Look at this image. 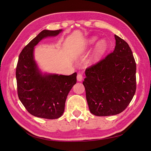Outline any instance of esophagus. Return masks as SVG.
<instances>
[{
	"label": "esophagus",
	"mask_w": 151,
	"mask_h": 151,
	"mask_svg": "<svg viewBox=\"0 0 151 151\" xmlns=\"http://www.w3.org/2000/svg\"><path fill=\"white\" fill-rule=\"evenodd\" d=\"M83 75L82 73H78V74H77V79L78 81H81L82 80H83Z\"/></svg>",
	"instance_id": "34e87169"
}]
</instances>
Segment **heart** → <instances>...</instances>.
<instances>
[{
    "label": "heart",
    "mask_w": 151,
    "mask_h": 151,
    "mask_svg": "<svg viewBox=\"0 0 151 151\" xmlns=\"http://www.w3.org/2000/svg\"><path fill=\"white\" fill-rule=\"evenodd\" d=\"M96 41V38H93L92 39H91L89 41V43H93ZM106 48V42H104L103 40L100 41L96 45V47L95 48V51H94V57L96 58H98L99 57L100 55H101L104 52Z\"/></svg>",
    "instance_id": "b5f03b06"
}]
</instances>
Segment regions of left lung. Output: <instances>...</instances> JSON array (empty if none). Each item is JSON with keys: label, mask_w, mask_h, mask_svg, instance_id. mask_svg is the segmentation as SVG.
<instances>
[{"label": "left lung", "mask_w": 151, "mask_h": 151, "mask_svg": "<svg viewBox=\"0 0 151 151\" xmlns=\"http://www.w3.org/2000/svg\"><path fill=\"white\" fill-rule=\"evenodd\" d=\"M112 53L86 69L83 81L89 110L99 116L124 111L136 91V63L125 40L115 35Z\"/></svg>", "instance_id": "left-lung-1"}]
</instances>
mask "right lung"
Returning <instances> with one entry per match:
<instances>
[{"label": "right lung", "mask_w": 151, "mask_h": 151, "mask_svg": "<svg viewBox=\"0 0 151 151\" xmlns=\"http://www.w3.org/2000/svg\"><path fill=\"white\" fill-rule=\"evenodd\" d=\"M43 30L22 49L16 70L19 99L31 115L57 119L64 111L67 95L77 83V73L70 76L43 74L34 60V47L43 38L62 32Z\"/></svg>", "instance_id": "right-lung-1"}]
</instances>
